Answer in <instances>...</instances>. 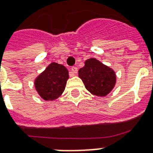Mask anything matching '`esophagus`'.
<instances>
[{
	"mask_svg": "<svg viewBox=\"0 0 153 153\" xmlns=\"http://www.w3.org/2000/svg\"><path fill=\"white\" fill-rule=\"evenodd\" d=\"M71 71H72V73L74 74H75L78 73V68L75 67V66H73V67L71 68Z\"/></svg>",
	"mask_w": 153,
	"mask_h": 153,
	"instance_id": "1",
	"label": "esophagus"
}]
</instances>
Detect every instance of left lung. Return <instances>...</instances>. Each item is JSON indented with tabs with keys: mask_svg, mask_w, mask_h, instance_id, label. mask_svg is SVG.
<instances>
[{
	"mask_svg": "<svg viewBox=\"0 0 153 153\" xmlns=\"http://www.w3.org/2000/svg\"><path fill=\"white\" fill-rule=\"evenodd\" d=\"M79 76L91 94L105 97L113 90L116 83V74L111 68L95 59L90 58L79 71Z\"/></svg>",
	"mask_w": 153,
	"mask_h": 153,
	"instance_id": "left-lung-1",
	"label": "left lung"
}]
</instances>
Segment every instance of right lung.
Returning a JSON list of instances; mask_svg holds the SVG:
<instances>
[{"label":"right lung","mask_w":153,"mask_h":153,"mask_svg":"<svg viewBox=\"0 0 153 153\" xmlns=\"http://www.w3.org/2000/svg\"><path fill=\"white\" fill-rule=\"evenodd\" d=\"M69 72L64 65L53 62L35 80V87L45 100H53L64 91Z\"/></svg>","instance_id":"right-lung-1"}]
</instances>
